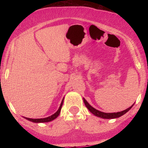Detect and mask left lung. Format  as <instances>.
<instances>
[{
	"mask_svg": "<svg viewBox=\"0 0 148 148\" xmlns=\"http://www.w3.org/2000/svg\"><path fill=\"white\" fill-rule=\"evenodd\" d=\"M84 101L85 105H86V106L88 108V109L89 110V111H90L92 114L96 115V116L99 117V118H103V119H113V118H119V117L122 116V115L125 114L127 112H128L129 111H130L131 108H132V107L134 106V104H133L132 106H130V108H127L126 110H124V111H120V112H117V113H103V112L99 111H98V110L95 109V108H93L92 106H90V105L88 103V101H86L84 98Z\"/></svg>",
	"mask_w": 148,
	"mask_h": 148,
	"instance_id": "8db88e82",
	"label": "left lung"
}]
</instances>
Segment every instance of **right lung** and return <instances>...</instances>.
Masks as SVG:
<instances>
[{"mask_svg":"<svg viewBox=\"0 0 148 148\" xmlns=\"http://www.w3.org/2000/svg\"><path fill=\"white\" fill-rule=\"evenodd\" d=\"M63 100L64 99H62V102L60 103V106L59 107L58 110L54 114H53L52 115H51V116L49 117H47V118H40V119H33V118H24L27 119L28 120H29L30 122H33V123H48V122H50V121H52V120H53L54 119H56L57 118L59 114H60V111H61V108H62V103H63Z\"/></svg>","mask_w":148,"mask_h":148,"instance_id":"right-lung-1","label":"right lung"}]
</instances>
